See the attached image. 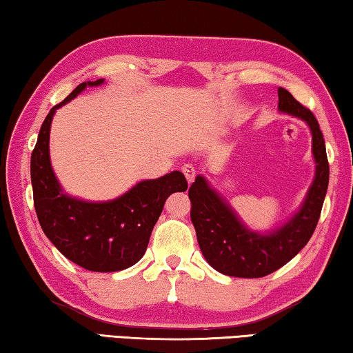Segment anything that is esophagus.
Masks as SVG:
<instances>
[{
    "mask_svg": "<svg viewBox=\"0 0 353 353\" xmlns=\"http://www.w3.org/2000/svg\"><path fill=\"white\" fill-rule=\"evenodd\" d=\"M182 172H183V176H185V179L188 181V183H192L194 181V176H196V170H194L193 165H190V163L183 165L182 166Z\"/></svg>",
    "mask_w": 353,
    "mask_h": 353,
    "instance_id": "esophagus-1",
    "label": "esophagus"
}]
</instances>
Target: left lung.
<instances>
[{
  "mask_svg": "<svg viewBox=\"0 0 353 353\" xmlns=\"http://www.w3.org/2000/svg\"><path fill=\"white\" fill-rule=\"evenodd\" d=\"M278 110L299 117L310 127L316 174L303 204L283 226L259 234L243 225L207 179L198 176L188 190L192 201V223L196 229L199 248L216 272L237 278H261L273 273L299 254L317 226L325 199L330 166L323 135L310 110L286 89H278Z\"/></svg>",
  "mask_w": 353,
  "mask_h": 353,
  "instance_id": "obj_1",
  "label": "left lung"
}]
</instances>
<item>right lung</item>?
Instances as JSON below:
<instances>
[{
    "label": "right lung",
    "mask_w": 353,
    "mask_h": 353,
    "mask_svg": "<svg viewBox=\"0 0 353 353\" xmlns=\"http://www.w3.org/2000/svg\"><path fill=\"white\" fill-rule=\"evenodd\" d=\"M102 83L103 78L81 83L50 110L31 154V183L42 231L61 254L86 270L119 272L144 256L166 198L185 192L188 183L181 171H172L138 182L122 196L105 203H89L63 192L50 163L48 141L54 111L88 86Z\"/></svg>",
    "instance_id": "add662e5"
}]
</instances>
